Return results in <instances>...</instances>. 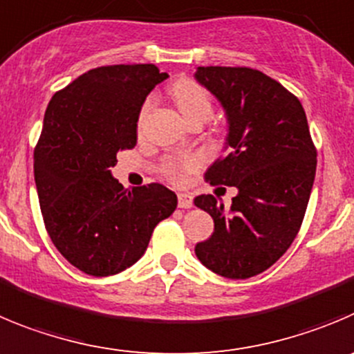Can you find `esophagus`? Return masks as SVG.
<instances>
[{"mask_svg":"<svg viewBox=\"0 0 354 354\" xmlns=\"http://www.w3.org/2000/svg\"><path fill=\"white\" fill-rule=\"evenodd\" d=\"M178 206H180L181 209H190V207L194 206L192 197L188 196V194H180V196H178Z\"/></svg>","mask_w":354,"mask_h":354,"instance_id":"1","label":"esophagus"}]
</instances>
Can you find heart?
<instances>
[{
	"mask_svg": "<svg viewBox=\"0 0 354 354\" xmlns=\"http://www.w3.org/2000/svg\"><path fill=\"white\" fill-rule=\"evenodd\" d=\"M171 95H173L174 104L178 106L180 113L187 122L192 120H209L213 113V99L209 92L199 84L192 80H180L171 87ZM150 102H147L141 111V117L147 113ZM197 167V158L194 157H181L178 160H169L166 164V173L173 180H181L185 171H192Z\"/></svg>",
	"mask_w": 354,
	"mask_h": 354,
	"instance_id": "b5f03b06",
	"label": "heart"
}]
</instances>
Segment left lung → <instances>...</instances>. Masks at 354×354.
I'll list each match as a JSON object with an SVG mask.
<instances>
[{
	"label": "left lung",
	"mask_w": 354,
	"mask_h": 354,
	"mask_svg": "<svg viewBox=\"0 0 354 354\" xmlns=\"http://www.w3.org/2000/svg\"><path fill=\"white\" fill-rule=\"evenodd\" d=\"M194 77L227 118L223 155L206 180L237 188L229 209L211 194L194 199L214 222L196 255L214 274L248 279L281 259L302 225L315 183V145L299 99L262 71L201 66Z\"/></svg>",
	"instance_id": "obj_1"
}]
</instances>
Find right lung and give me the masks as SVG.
<instances>
[{
  "label": "right lung",
  "mask_w": 354,
  "mask_h": 354,
  "mask_svg": "<svg viewBox=\"0 0 354 354\" xmlns=\"http://www.w3.org/2000/svg\"><path fill=\"white\" fill-rule=\"evenodd\" d=\"M169 77L155 64L102 66L54 94L35 150V181L52 243L71 266L111 276L147 252L178 197L160 183L122 187L118 150L138 141L145 99Z\"/></svg>",
  "instance_id": "1"
}]
</instances>
